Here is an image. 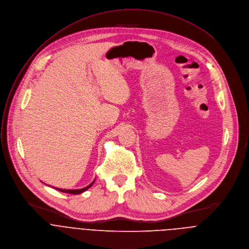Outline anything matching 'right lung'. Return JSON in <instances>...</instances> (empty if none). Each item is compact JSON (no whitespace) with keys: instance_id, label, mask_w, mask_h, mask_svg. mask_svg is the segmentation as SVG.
<instances>
[{"instance_id":"add662e5","label":"right lung","mask_w":249,"mask_h":249,"mask_svg":"<svg viewBox=\"0 0 249 249\" xmlns=\"http://www.w3.org/2000/svg\"><path fill=\"white\" fill-rule=\"evenodd\" d=\"M94 182H95V180H94L90 185H88V186L85 187V188H82V189H76V190H65V189H59V188H54V189H56V190H58V191H60V192H63V193H68V194L78 195V194H81V193H83V192H85L86 190H88L90 187H92V185L94 184Z\"/></svg>"}]
</instances>
